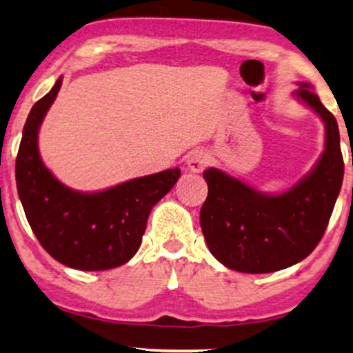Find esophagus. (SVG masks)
<instances>
[{
  "instance_id": "1",
  "label": "esophagus",
  "mask_w": 353,
  "mask_h": 353,
  "mask_svg": "<svg viewBox=\"0 0 353 353\" xmlns=\"http://www.w3.org/2000/svg\"><path fill=\"white\" fill-rule=\"evenodd\" d=\"M210 164V154L203 152V150H195L189 154L187 158V166H189L190 171L194 172H201L203 169Z\"/></svg>"
}]
</instances>
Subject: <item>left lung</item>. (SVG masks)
<instances>
[{"instance_id": "obj_1", "label": "left lung", "mask_w": 353, "mask_h": 353, "mask_svg": "<svg viewBox=\"0 0 353 353\" xmlns=\"http://www.w3.org/2000/svg\"><path fill=\"white\" fill-rule=\"evenodd\" d=\"M300 85L295 97L326 125L324 152L308 176L284 194L266 195L219 169L203 172L201 231L216 260L231 270L261 274L292 266L314 250L330 223L344 177L339 128L312 87Z\"/></svg>"}]
</instances>
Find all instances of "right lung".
<instances>
[{"instance_id": "1", "label": "right lung", "mask_w": 353, "mask_h": 353, "mask_svg": "<svg viewBox=\"0 0 353 353\" xmlns=\"http://www.w3.org/2000/svg\"><path fill=\"white\" fill-rule=\"evenodd\" d=\"M63 79L32 108L16 158V184L27 221L41 247L63 265L103 271L137 253L154 205L172 189L181 169L139 177L97 194L75 192L56 179L39 153L41 121Z\"/></svg>"}]
</instances>
